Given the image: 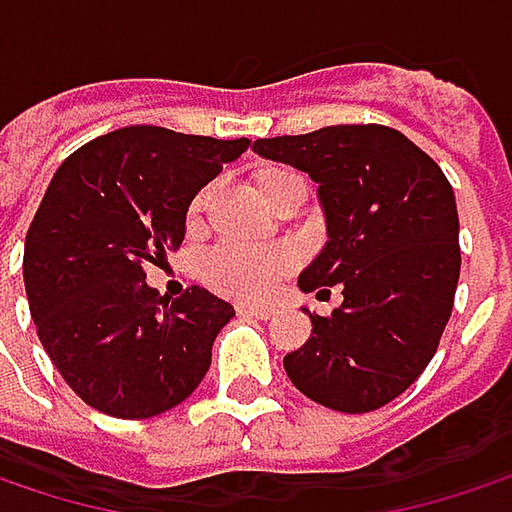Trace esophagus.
I'll return each instance as SVG.
<instances>
[{"label":"esophagus","instance_id":"1","mask_svg":"<svg viewBox=\"0 0 512 512\" xmlns=\"http://www.w3.org/2000/svg\"><path fill=\"white\" fill-rule=\"evenodd\" d=\"M237 311H240L243 317H257V320H269V317L275 314L272 305H255V302H240Z\"/></svg>","mask_w":512,"mask_h":512}]
</instances>
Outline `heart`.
I'll use <instances>...</instances> for the list:
<instances>
[{"mask_svg": "<svg viewBox=\"0 0 512 512\" xmlns=\"http://www.w3.org/2000/svg\"><path fill=\"white\" fill-rule=\"evenodd\" d=\"M290 180H299L296 171L290 168H278V165H266L255 171V192L263 204H269L281 186H287ZM207 204V192H201L192 207H189V219L198 222L201 210ZM296 266L293 252H287L284 246H269V249H240V246H222L216 252H210L204 260V281L234 299H263L275 290V284Z\"/></svg>", "mask_w": 512, "mask_h": 512, "instance_id": "heart-1", "label": "heart"}]
</instances>
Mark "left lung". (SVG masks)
<instances>
[{
  "instance_id": "left-lung-1",
  "label": "left lung",
  "mask_w": 512,
  "mask_h": 512,
  "mask_svg": "<svg viewBox=\"0 0 512 512\" xmlns=\"http://www.w3.org/2000/svg\"><path fill=\"white\" fill-rule=\"evenodd\" d=\"M257 156L317 183L326 246L299 290L344 302L311 317V338L284 356L290 382L335 412H373L403 394L436 356L460 281V216L442 168L379 124L257 139Z\"/></svg>"
}]
</instances>
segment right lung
Wrapping results in <instances>:
<instances>
[{
	"mask_svg": "<svg viewBox=\"0 0 512 512\" xmlns=\"http://www.w3.org/2000/svg\"><path fill=\"white\" fill-rule=\"evenodd\" d=\"M249 139L124 127L70 154L32 219L23 278L38 338L97 412L139 421L183 403L234 305L189 287L168 305L145 263L186 237L192 198Z\"/></svg>",
	"mask_w": 512,
	"mask_h": 512,
	"instance_id": "obj_1",
	"label": "right lung"
}]
</instances>
